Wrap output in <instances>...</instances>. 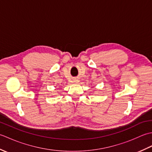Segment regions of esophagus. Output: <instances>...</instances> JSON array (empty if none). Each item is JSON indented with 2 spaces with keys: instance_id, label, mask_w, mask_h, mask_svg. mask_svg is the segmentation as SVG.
<instances>
[{
  "instance_id": "obj_1",
  "label": "esophagus",
  "mask_w": 152,
  "mask_h": 152,
  "mask_svg": "<svg viewBox=\"0 0 152 152\" xmlns=\"http://www.w3.org/2000/svg\"><path fill=\"white\" fill-rule=\"evenodd\" d=\"M76 82V83H77V82H78V80H75V82Z\"/></svg>"
}]
</instances>
